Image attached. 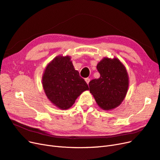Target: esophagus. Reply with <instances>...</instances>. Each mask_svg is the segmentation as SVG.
<instances>
[{"label": "esophagus", "instance_id": "34e87169", "mask_svg": "<svg viewBox=\"0 0 160 160\" xmlns=\"http://www.w3.org/2000/svg\"><path fill=\"white\" fill-rule=\"evenodd\" d=\"M85 81L86 82V83H87L88 84L90 81V79L89 78H85Z\"/></svg>", "mask_w": 160, "mask_h": 160}]
</instances>
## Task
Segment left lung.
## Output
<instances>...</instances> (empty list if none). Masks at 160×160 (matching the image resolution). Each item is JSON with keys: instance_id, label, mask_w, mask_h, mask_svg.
<instances>
[{"instance_id": "left-lung-1", "label": "left lung", "mask_w": 160, "mask_h": 160, "mask_svg": "<svg viewBox=\"0 0 160 160\" xmlns=\"http://www.w3.org/2000/svg\"><path fill=\"white\" fill-rule=\"evenodd\" d=\"M100 76L89 82L90 92L103 110L118 107L126 95L129 80L127 71L117 59L104 58L97 65Z\"/></svg>"}]
</instances>
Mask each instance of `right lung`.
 Returning a JSON list of instances; mask_svg holds the SVG:
<instances>
[{
    "instance_id": "obj_1",
    "label": "right lung",
    "mask_w": 160,
    "mask_h": 160,
    "mask_svg": "<svg viewBox=\"0 0 160 160\" xmlns=\"http://www.w3.org/2000/svg\"><path fill=\"white\" fill-rule=\"evenodd\" d=\"M42 85L48 98L62 110L70 108L82 92L88 90L69 56H57L51 62L43 74Z\"/></svg>"
}]
</instances>
